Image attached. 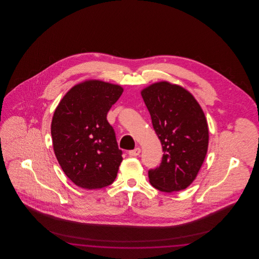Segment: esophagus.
<instances>
[{
    "label": "esophagus",
    "mask_w": 259,
    "mask_h": 259,
    "mask_svg": "<svg viewBox=\"0 0 259 259\" xmlns=\"http://www.w3.org/2000/svg\"><path fill=\"white\" fill-rule=\"evenodd\" d=\"M140 153H141V148H136L135 149L129 151L130 156H138Z\"/></svg>",
    "instance_id": "34e87169"
}]
</instances>
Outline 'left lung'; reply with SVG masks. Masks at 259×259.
<instances>
[{
	"instance_id": "8db88e82",
	"label": "left lung",
	"mask_w": 259,
	"mask_h": 259,
	"mask_svg": "<svg viewBox=\"0 0 259 259\" xmlns=\"http://www.w3.org/2000/svg\"><path fill=\"white\" fill-rule=\"evenodd\" d=\"M164 154L148 171L149 183L163 192L185 189L196 179L209 145L208 123L197 101L184 87L160 81L141 92Z\"/></svg>"
}]
</instances>
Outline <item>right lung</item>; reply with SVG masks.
I'll use <instances>...</instances> for the list:
<instances>
[{
	"instance_id": "obj_1",
	"label": "right lung",
	"mask_w": 259,
	"mask_h": 259,
	"mask_svg": "<svg viewBox=\"0 0 259 259\" xmlns=\"http://www.w3.org/2000/svg\"><path fill=\"white\" fill-rule=\"evenodd\" d=\"M122 92L117 84L89 79L72 87L54 111V153L63 172L79 187L103 188L116 178L122 151L107 114Z\"/></svg>"
}]
</instances>
